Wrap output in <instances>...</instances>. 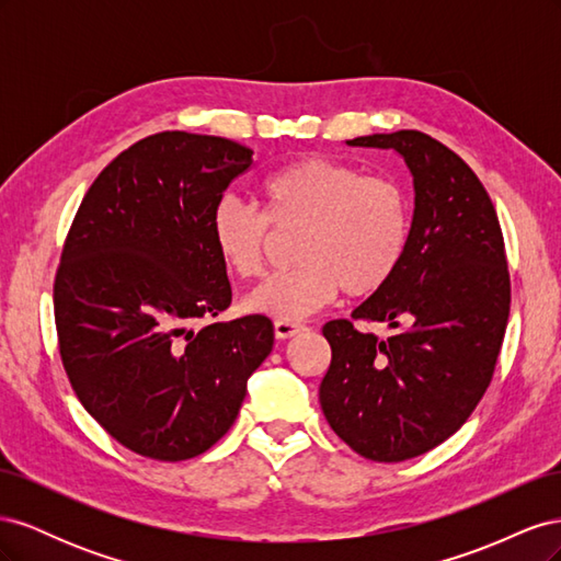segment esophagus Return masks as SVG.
Listing matches in <instances>:
<instances>
[{"instance_id":"obj_1","label":"esophagus","mask_w":561,"mask_h":561,"mask_svg":"<svg viewBox=\"0 0 561 561\" xmlns=\"http://www.w3.org/2000/svg\"><path fill=\"white\" fill-rule=\"evenodd\" d=\"M304 330H307V325H304V322H297V320H276L274 322L276 339H290V336H295Z\"/></svg>"}]
</instances>
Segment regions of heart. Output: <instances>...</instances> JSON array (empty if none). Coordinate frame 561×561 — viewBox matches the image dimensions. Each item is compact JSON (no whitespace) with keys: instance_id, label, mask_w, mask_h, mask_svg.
<instances>
[{"instance_id":"heart-1","label":"heart","mask_w":561,"mask_h":561,"mask_svg":"<svg viewBox=\"0 0 561 561\" xmlns=\"http://www.w3.org/2000/svg\"><path fill=\"white\" fill-rule=\"evenodd\" d=\"M264 213L236 196L210 213L217 257L239 278H257L266 264L271 227L301 229L297 266L266 278L245 307L278 320H301L339 293L375 295L402 266L412 239V196L388 175L328 157L280 165L262 182Z\"/></svg>"}]
</instances>
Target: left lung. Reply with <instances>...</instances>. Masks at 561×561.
<instances>
[{"mask_svg":"<svg viewBox=\"0 0 561 561\" xmlns=\"http://www.w3.org/2000/svg\"><path fill=\"white\" fill-rule=\"evenodd\" d=\"M346 145L393 149L414 178L407 257L351 313L408 328L381 343L346 318L325 322L332 363L320 407L353 451L398 463L445 443L482 400L511 313V274L494 203L449 147L421 130Z\"/></svg>","mask_w":561,"mask_h":561,"instance_id":"left-lung-1","label":"left lung"}]
</instances>
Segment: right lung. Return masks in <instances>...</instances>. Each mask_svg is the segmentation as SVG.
<instances>
[{
	"instance_id": "right-lung-1",
	"label": "right lung",
	"mask_w": 561,
	"mask_h": 561,
	"mask_svg": "<svg viewBox=\"0 0 561 561\" xmlns=\"http://www.w3.org/2000/svg\"><path fill=\"white\" fill-rule=\"evenodd\" d=\"M250 165L252 149L227 138L149 135L95 178L65 239L54 283L62 367L83 410L140 456L208 451L274 348L266 316L213 322L231 285L210 213Z\"/></svg>"
}]
</instances>
